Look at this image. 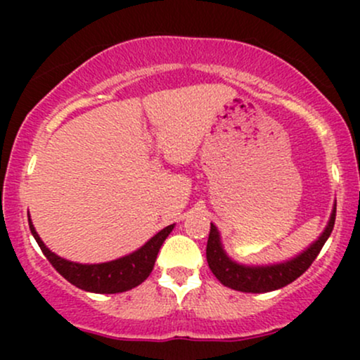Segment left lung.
I'll list each match as a JSON object with an SVG mask.
<instances>
[{
  "label": "left lung",
  "instance_id": "left-lung-1",
  "mask_svg": "<svg viewBox=\"0 0 360 360\" xmlns=\"http://www.w3.org/2000/svg\"><path fill=\"white\" fill-rule=\"evenodd\" d=\"M335 213L337 208H333L332 217H330L328 225L325 232L320 235V238L309 245L303 254L298 257L288 260V262L276 264V266L267 267H249L240 266L233 262L232 259L226 257V254L221 249L220 235H218L217 226H210L208 243H206V260L208 266L223 286L232 288L235 291L242 292H267L274 289L284 288L286 284L298 279L304 271L313 264V260L318 257L321 247L325 245L326 238L332 233L333 225H335Z\"/></svg>",
  "mask_w": 360,
  "mask_h": 360
}]
</instances>
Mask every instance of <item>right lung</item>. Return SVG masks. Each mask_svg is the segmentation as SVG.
I'll list each match as a JSON object with an SVG mask.
<instances>
[{"label":"right lung","mask_w":360,"mask_h":360,"mask_svg":"<svg viewBox=\"0 0 360 360\" xmlns=\"http://www.w3.org/2000/svg\"><path fill=\"white\" fill-rule=\"evenodd\" d=\"M28 225H30V232L35 237L37 243H39L40 250L44 252L45 257L62 278L68 279L76 288L89 292H100V295L123 292L142 284L154 269L160 245L174 229V225L166 226V229L154 235L146 245L140 247L137 252L125 255L122 259L105 264H76L69 262V260L62 259L49 250L45 243L40 240L39 233L35 232L30 218H28Z\"/></svg>","instance_id":"right-lung-1"}]
</instances>
